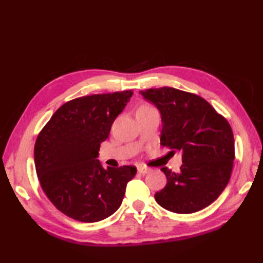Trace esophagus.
Wrapping results in <instances>:
<instances>
[{
    "instance_id": "obj_1",
    "label": "esophagus",
    "mask_w": 263,
    "mask_h": 263,
    "mask_svg": "<svg viewBox=\"0 0 263 263\" xmlns=\"http://www.w3.org/2000/svg\"><path fill=\"white\" fill-rule=\"evenodd\" d=\"M138 171L139 173H141V174H147L148 172H150V168L147 166H143V165H140L138 167Z\"/></svg>"
}]
</instances>
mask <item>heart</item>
<instances>
[{"label":"heart","instance_id":"heart-1","mask_svg":"<svg viewBox=\"0 0 263 263\" xmlns=\"http://www.w3.org/2000/svg\"><path fill=\"white\" fill-rule=\"evenodd\" d=\"M149 106H142V107H140V108H148Z\"/></svg>","mask_w":263,"mask_h":263}]
</instances>
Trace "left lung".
<instances>
[{"label":"left lung","mask_w":263,"mask_h":263,"mask_svg":"<svg viewBox=\"0 0 263 263\" xmlns=\"http://www.w3.org/2000/svg\"><path fill=\"white\" fill-rule=\"evenodd\" d=\"M140 93L160 111V144L182 150L180 172L167 167L166 186L155 194L159 205L176 214H192L211 204L230 182L235 148L230 123L202 97L175 88Z\"/></svg>","instance_id":"8db88e82"}]
</instances>
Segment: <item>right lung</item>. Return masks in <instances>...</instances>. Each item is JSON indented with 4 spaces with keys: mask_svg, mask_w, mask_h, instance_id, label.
<instances>
[{
    "mask_svg": "<svg viewBox=\"0 0 263 263\" xmlns=\"http://www.w3.org/2000/svg\"><path fill=\"white\" fill-rule=\"evenodd\" d=\"M132 90L79 97L63 104L39 132L33 149L39 183L64 215L82 222L103 220L120 208L135 166L104 168L100 143Z\"/></svg>",
    "mask_w": 263,
    "mask_h": 263,
    "instance_id": "add662e5",
    "label": "right lung"
}]
</instances>
